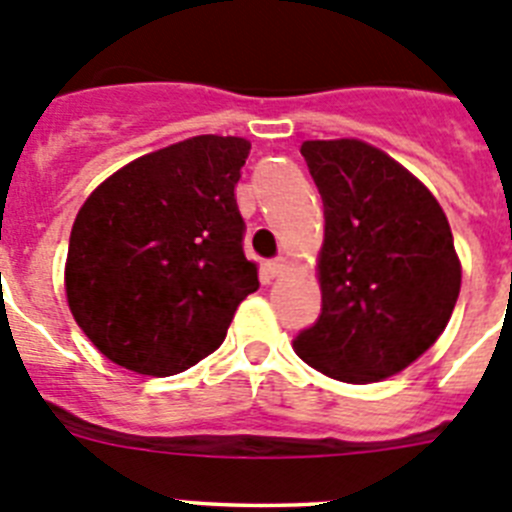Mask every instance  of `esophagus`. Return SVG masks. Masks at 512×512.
Returning a JSON list of instances; mask_svg holds the SVG:
<instances>
[{
	"label": "esophagus",
	"instance_id": "34e87169",
	"mask_svg": "<svg viewBox=\"0 0 512 512\" xmlns=\"http://www.w3.org/2000/svg\"><path fill=\"white\" fill-rule=\"evenodd\" d=\"M284 269H287V261L274 259V261H269V264H266L264 271H266V277H279Z\"/></svg>",
	"mask_w": 512,
	"mask_h": 512
}]
</instances>
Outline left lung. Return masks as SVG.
<instances>
[{"label": "left lung", "instance_id": "left-lung-1", "mask_svg": "<svg viewBox=\"0 0 512 512\" xmlns=\"http://www.w3.org/2000/svg\"><path fill=\"white\" fill-rule=\"evenodd\" d=\"M323 197V305L295 351L351 384L387 379L436 343L461 287L441 205L395 158L361 140H305Z\"/></svg>", "mask_w": 512, "mask_h": 512}]
</instances>
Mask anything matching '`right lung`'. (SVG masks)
I'll return each instance as SVG.
<instances>
[{"instance_id": "right-lung-1", "label": "right lung", "mask_w": 512, "mask_h": 512, "mask_svg": "<svg viewBox=\"0 0 512 512\" xmlns=\"http://www.w3.org/2000/svg\"><path fill=\"white\" fill-rule=\"evenodd\" d=\"M251 143L197 135L112 174L71 228L66 297L89 341L130 372L171 377L225 341L259 289L235 184Z\"/></svg>"}]
</instances>
